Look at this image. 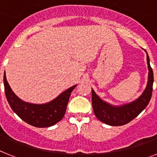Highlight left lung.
I'll return each instance as SVG.
<instances>
[{
  "instance_id": "1",
  "label": "left lung",
  "mask_w": 157,
  "mask_h": 157,
  "mask_svg": "<svg viewBox=\"0 0 157 157\" xmlns=\"http://www.w3.org/2000/svg\"><path fill=\"white\" fill-rule=\"evenodd\" d=\"M147 63L149 68L148 83L143 94L136 101L122 106H112L106 103L92 90V105L94 114L100 121L110 126H123L133 120L146 108L151 99L153 84V71L149 63L147 54Z\"/></svg>"
}]
</instances>
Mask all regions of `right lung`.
I'll use <instances>...</instances> for the list:
<instances>
[{
  "label": "right lung",
  "instance_id": "obj_1",
  "mask_svg": "<svg viewBox=\"0 0 157 157\" xmlns=\"http://www.w3.org/2000/svg\"><path fill=\"white\" fill-rule=\"evenodd\" d=\"M4 85L6 98L13 112L23 121L35 127H48L60 121L64 116L71 94L76 86L67 89L48 103L36 105L24 102L14 94L7 82L5 71Z\"/></svg>",
  "mask_w": 157,
  "mask_h": 157
}]
</instances>
